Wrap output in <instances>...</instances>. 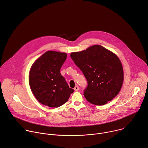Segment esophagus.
I'll return each mask as SVG.
<instances>
[{"label":"esophagus","instance_id":"1","mask_svg":"<svg viewBox=\"0 0 148 148\" xmlns=\"http://www.w3.org/2000/svg\"><path fill=\"white\" fill-rule=\"evenodd\" d=\"M79 86H78L77 85H76V86L75 87V88H74V90H75V91H77V90H79Z\"/></svg>","mask_w":148,"mask_h":148}]
</instances>
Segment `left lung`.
<instances>
[{"instance_id": "obj_1", "label": "left lung", "mask_w": 148, "mask_h": 148, "mask_svg": "<svg viewBox=\"0 0 148 148\" xmlns=\"http://www.w3.org/2000/svg\"><path fill=\"white\" fill-rule=\"evenodd\" d=\"M71 57L88 82L84 95L88 102L103 105L119 93L123 72L115 54L101 45H94L85 51L72 53Z\"/></svg>"}]
</instances>
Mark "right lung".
I'll list each match as a JSON object with an SVG mask.
<instances>
[{
    "instance_id": "add662e5",
    "label": "right lung",
    "mask_w": 148,
    "mask_h": 148,
    "mask_svg": "<svg viewBox=\"0 0 148 148\" xmlns=\"http://www.w3.org/2000/svg\"><path fill=\"white\" fill-rule=\"evenodd\" d=\"M66 58L65 53L47 51L32 66L29 85L34 96L42 104L58 108L66 102L74 92L60 72Z\"/></svg>"
}]
</instances>
